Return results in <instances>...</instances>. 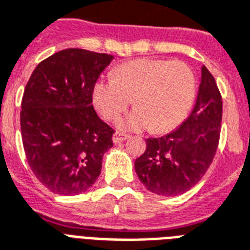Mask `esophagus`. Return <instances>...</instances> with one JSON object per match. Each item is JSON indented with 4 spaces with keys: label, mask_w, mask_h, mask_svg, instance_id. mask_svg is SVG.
<instances>
[{
    "label": "esophagus",
    "mask_w": 250,
    "mask_h": 250,
    "mask_svg": "<svg viewBox=\"0 0 250 250\" xmlns=\"http://www.w3.org/2000/svg\"><path fill=\"white\" fill-rule=\"evenodd\" d=\"M127 137L129 135L127 134H124V133H120V131H116L115 134H113V142L115 143H119V142H123V141H125V139H127Z\"/></svg>",
    "instance_id": "1"
}]
</instances>
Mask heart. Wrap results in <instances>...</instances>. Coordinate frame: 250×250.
Masks as SVG:
<instances>
[{
    "label": "heart",
    "mask_w": 250,
    "mask_h": 250,
    "mask_svg": "<svg viewBox=\"0 0 250 250\" xmlns=\"http://www.w3.org/2000/svg\"><path fill=\"white\" fill-rule=\"evenodd\" d=\"M194 95L195 77L185 62L138 59L117 66L115 78L96 81L92 100L104 119L116 120L133 99L137 108L120 120V126L167 133L187 117Z\"/></svg>",
    "instance_id": "b5f03b06"
}]
</instances>
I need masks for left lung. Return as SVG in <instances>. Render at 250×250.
Here are the masks:
<instances>
[{"mask_svg":"<svg viewBox=\"0 0 250 250\" xmlns=\"http://www.w3.org/2000/svg\"><path fill=\"white\" fill-rule=\"evenodd\" d=\"M222 95L208 67L201 69L197 102L180 127L147 138L134 167L141 183L159 195H180L194 187L210 167L219 145Z\"/></svg>","mask_w":250,"mask_h":250,"instance_id":"obj_1","label":"left lung"}]
</instances>
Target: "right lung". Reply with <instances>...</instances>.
Instances as JSON below:
<instances>
[{
	"label": "right lung",
	"mask_w": 250,
	"mask_h": 250,
	"mask_svg": "<svg viewBox=\"0 0 250 250\" xmlns=\"http://www.w3.org/2000/svg\"><path fill=\"white\" fill-rule=\"evenodd\" d=\"M113 56L69 48L42 60L26 84L21 130L36 179L56 194L83 193L98 180L115 130L92 105L94 84Z\"/></svg>",
	"instance_id": "add662e5"
}]
</instances>
